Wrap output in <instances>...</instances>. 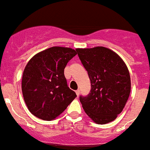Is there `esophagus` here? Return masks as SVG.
I'll list each match as a JSON object with an SVG mask.
<instances>
[{
	"label": "esophagus",
	"instance_id": "1",
	"mask_svg": "<svg viewBox=\"0 0 150 150\" xmlns=\"http://www.w3.org/2000/svg\"><path fill=\"white\" fill-rule=\"evenodd\" d=\"M76 96H79V95H80V90H76Z\"/></svg>",
	"mask_w": 150,
	"mask_h": 150
}]
</instances>
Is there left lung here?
Listing matches in <instances>:
<instances>
[{
    "label": "left lung",
    "mask_w": 150,
    "mask_h": 150,
    "mask_svg": "<svg viewBox=\"0 0 150 150\" xmlns=\"http://www.w3.org/2000/svg\"><path fill=\"white\" fill-rule=\"evenodd\" d=\"M76 50L91 83L90 93L80 96L84 111L96 123L112 122L122 111L130 93L127 65L118 54L103 47Z\"/></svg>",
    "instance_id": "1"
}]
</instances>
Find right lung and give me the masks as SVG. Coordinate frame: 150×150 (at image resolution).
<instances>
[{
  "label": "right lung",
  "instance_id": "1",
  "mask_svg": "<svg viewBox=\"0 0 150 150\" xmlns=\"http://www.w3.org/2000/svg\"><path fill=\"white\" fill-rule=\"evenodd\" d=\"M76 55L71 48L53 47L29 60L23 73L22 93L28 110L35 117L52 120L76 97L64 76V68Z\"/></svg>",
  "mask_w": 150,
  "mask_h": 150
}]
</instances>
